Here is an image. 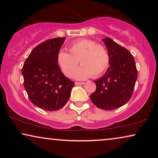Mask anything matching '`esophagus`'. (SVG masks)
Returning a JSON list of instances; mask_svg holds the SVG:
<instances>
[{
	"label": "esophagus",
	"instance_id": "obj_1",
	"mask_svg": "<svg viewBox=\"0 0 158 158\" xmlns=\"http://www.w3.org/2000/svg\"><path fill=\"white\" fill-rule=\"evenodd\" d=\"M75 84L76 85H83V84H85L84 82H81V83H79V82H75Z\"/></svg>",
	"mask_w": 158,
	"mask_h": 158
}]
</instances>
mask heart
<instances>
[{"mask_svg": "<svg viewBox=\"0 0 158 158\" xmlns=\"http://www.w3.org/2000/svg\"><path fill=\"white\" fill-rule=\"evenodd\" d=\"M69 49L70 53L61 50L57 56V63L67 77L72 76L80 61L83 66L74 75L77 80L86 79L91 75L97 77L109 68L110 57L107 49L95 41L79 40L72 43Z\"/></svg>", "mask_w": 158, "mask_h": 158, "instance_id": "obj_1", "label": "heart"}]
</instances>
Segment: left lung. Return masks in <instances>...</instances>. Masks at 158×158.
<instances>
[{
    "label": "left lung",
    "mask_w": 158,
    "mask_h": 158,
    "mask_svg": "<svg viewBox=\"0 0 158 158\" xmlns=\"http://www.w3.org/2000/svg\"><path fill=\"white\" fill-rule=\"evenodd\" d=\"M109 54V68L96 80V90L90 95L93 103L103 110H114L129 101L137 79V70L130 52L110 38L103 39Z\"/></svg>",
    "instance_id": "obj_1"
}]
</instances>
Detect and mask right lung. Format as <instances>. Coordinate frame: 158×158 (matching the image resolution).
Masks as SVG:
<instances>
[{"instance_id":"1","label":"right lung","mask_w":158,"mask_h":158,"mask_svg":"<svg viewBox=\"0 0 158 158\" xmlns=\"http://www.w3.org/2000/svg\"><path fill=\"white\" fill-rule=\"evenodd\" d=\"M65 39H50L34 47L21 71L23 86L30 101L46 111L62 109L75 85L74 82L63 75L57 61V54Z\"/></svg>"}]
</instances>
